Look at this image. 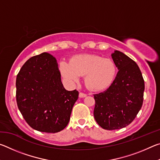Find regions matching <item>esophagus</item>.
<instances>
[{
    "label": "esophagus",
    "instance_id": "1",
    "mask_svg": "<svg viewBox=\"0 0 160 160\" xmlns=\"http://www.w3.org/2000/svg\"><path fill=\"white\" fill-rule=\"evenodd\" d=\"M87 96V94L83 93V92H80L79 94V97H80V98H83V97H85Z\"/></svg>",
    "mask_w": 160,
    "mask_h": 160
}]
</instances>
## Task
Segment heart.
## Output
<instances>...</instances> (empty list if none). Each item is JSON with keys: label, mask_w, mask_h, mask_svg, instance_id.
I'll return each mask as SVG.
<instances>
[{"label": "heart", "mask_w": 160, "mask_h": 160, "mask_svg": "<svg viewBox=\"0 0 160 160\" xmlns=\"http://www.w3.org/2000/svg\"><path fill=\"white\" fill-rule=\"evenodd\" d=\"M61 74L70 82H76L79 76L85 75V84L89 90L102 91L112 85L117 72L112 60L97 55H78L73 56L69 63H60Z\"/></svg>", "instance_id": "b5f03b06"}]
</instances>
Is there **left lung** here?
Wrapping results in <instances>:
<instances>
[{"label":"left lung","mask_w":160,"mask_h":160,"mask_svg":"<svg viewBox=\"0 0 160 160\" xmlns=\"http://www.w3.org/2000/svg\"><path fill=\"white\" fill-rule=\"evenodd\" d=\"M118 70L107 90L94 94V116L105 130L123 128L136 117L143 102L145 82L135 62L119 51L112 54Z\"/></svg>","instance_id":"obj_1"}]
</instances>
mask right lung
Wrapping results in <instances>:
<instances>
[{"label": "right lung", "instance_id": "right-lung-1", "mask_svg": "<svg viewBox=\"0 0 160 160\" xmlns=\"http://www.w3.org/2000/svg\"><path fill=\"white\" fill-rule=\"evenodd\" d=\"M79 92L61 82L56 59L42 53L28 59L16 78V101L29 126L55 133L66 128Z\"/></svg>", "mask_w": 160, "mask_h": 160}]
</instances>
